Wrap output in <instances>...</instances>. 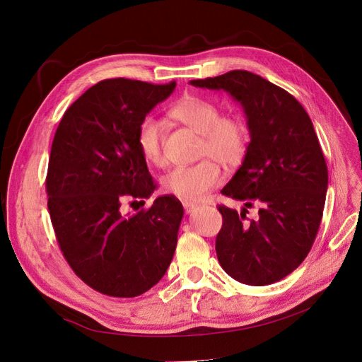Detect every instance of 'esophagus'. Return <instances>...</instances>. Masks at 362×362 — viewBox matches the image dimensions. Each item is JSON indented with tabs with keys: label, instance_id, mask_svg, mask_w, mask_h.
I'll list each match as a JSON object with an SVG mask.
<instances>
[{
	"label": "esophagus",
	"instance_id": "1",
	"mask_svg": "<svg viewBox=\"0 0 362 362\" xmlns=\"http://www.w3.org/2000/svg\"><path fill=\"white\" fill-rule=\"evenodd\" d=\"M183 208H185V213L186 214H192L195 211L197 205L192 204V202H187V201H183Z\"/></svg>",
	"mask_w": 362,
	"mask_h": 362
}]
</instances>
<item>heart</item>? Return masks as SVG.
<instances>
[{
	"label": "heart",
	"mask_w": 362,
	"mask_h": 362,
	"mask_svg": "<svg viewBox=\"0 0 362 362\" xmlns=\"http://www.w3.org/2000/svg\"><path fill=\"white\" fill-rule=\"evenodd\" d=\"M168 116L201 135L199 157L214 158L224 165L238 164L243 158L248 146L245 123L238 117H223L214 103L187 95L170 108ZM136 144L148 164H165L163 126L157 119L146 116L141 120ZM214 160L205 158L194 165L171 170L163 179V189L187 202L204 199L223 180V171L218 160Z\"/></svg>",
	"instance_id": "heart-1"
}]
</instances>
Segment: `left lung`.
<instances>
[{
	"mask_svg": "<svg viewBox=\"0 0 362 362\" xmlns=\"http://www.w3.org/2000/svg\"><path fill=\"white\" fill-rule=\"evenodd\" d=\"M191 85L229 92L243 107L251 135L242 165L221 189L245 208L217 206L218 262L240 283H276L305 259L325 210L327 164L313 122L288 90L251 71L232 70ZM254 203L259 217L250 221L245 208Z\"/></svg>",
	"mask_w": 362,
	"mask_h": 362,
	"instance_id": "obj_1",
	"label": "left lung"
}]
</instances>
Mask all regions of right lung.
Listing matches in <instances>:
<instances>
[{
  "mask_svg": "<svg viewBox=\"0 0 362 362\" xmlns=\"http://www.w3.org/2000/svg\"><path fill=\"white\" fill-rule=\"evenodd\" d=\"M176 82L124 78L89 88L64 112L45 180L60 250L81 280L100 293L135 298L157 284L173 259L183 206L173 195L123 214L127 201L154 192L136 130Z\"/></svg>",
  "mask_w": 362,
  "mask_h": 362,
  "instance_id": "right-lung-1",
  "label": "right lung"
}]
</instances>
